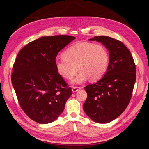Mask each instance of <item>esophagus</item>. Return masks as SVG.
Instances as JSON below:
<instances>
[{
  "label": "esophagus",
  "instance_id": "obj_1",
  "mask_svg": "<svg viewBox=\"0 0 149 149\" xmlns=\"http://www.w3.org/2000/svg\"><path fill=\"white\" fill-rule=\"evenodd\" d=\"M81 87H72V91L73 92H77L78 90H80V89H81Z\"/></svg>",
  "mask_w": 149,
  "mask_h": 149
}]
</instances>
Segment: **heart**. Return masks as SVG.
I'll return each instance as SVG.
<instances>
[{
  "label": "heart",
  "instance_id": "heart-1",
  "mask_svg": "<svg viewBox=\"0 0 149 149\" xmlns=\"http://www.w3.org/2000/svg\"><path fill=\"white\" fill-rule=\"evenodd\" d=\"M109 58L108 51L104 46L80 42L65 50L63 57L56 59L55 65L58 74L68 80H71L80 71L72 82L81 84L88 78L92 81L101 78L107 70Z\"/></svg>",
  "mask_w": 149,
  "mask_h": 149
}]
</instances>
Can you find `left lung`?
<instances>
[{
    "mask_svg": "<svg viewBox=\"0 0 149 149\" xmlns=\"http://www.w3.org/2000/svg\"><path fill=\"white\" fill-rule=\"evenodd\" d=\"M89 40L105 46L110 62L104 77L85 87L87 97L83 108L93 121L108 123L121 115L130 103L136 79V65L130 50L117 39L98 36Z\"/></svg>",
    "mask_w": 149,
    "mask_h": 149,
    "instance_id": "1",
    "label": "left lung"
}]
</instances>
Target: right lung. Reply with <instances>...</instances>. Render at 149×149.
<instances>
[{"label":"right lung","mask_w":149,"mask_h":149,"mask_svg":"<svg viewBox=\"0 0 149 149\" xmlns=\"http://www.w3.org/2000/svg\"><path fill=\"white\" fill-rule=\"evenodd\" d=\"M73 36H45L19 52L13 66L11 81L22 109L32 120L48 124L57 119L72 94L58 74L55 61L58 52Z\"/></svg>","instance_id":"add662e5"}]
</instances>
